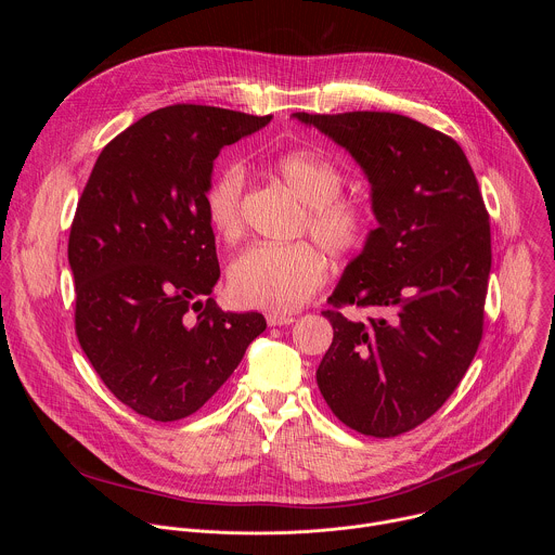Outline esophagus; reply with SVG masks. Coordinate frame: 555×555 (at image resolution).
<instances>
[{"mask_svg":"<svg viewBox=\"0 0 555 555\" xmlns=\"http://www.w3.org/2000/svg\"><path fill=\"white\" fill-rule=\"evenodd\" d=\"M266 321L270 327H283V325H292L296 319L289 313H281V311H270L266 313Z\"/></svg>","mask_w":555,"mask_h":555,"instance_id":"34e87169","label":"esophagus"}]
</instances>
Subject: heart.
<instances>
[{"mask_svg": "<svg viewBox=\"0 0 555 555\" xmlns=\"http://www.w3.org/2000/svg\"><path fill=\"white\" fill-rule=\"evenodd\" d=\"M272 171L307 206L302 228L315 244L334 257H349L364 246L369 215L360 204L340 197L345 176L330 157L294 149L276 157ZM244 169L230 165L219 171L206 191L208 225L225 244L244 234ZM325 281L327 261L323 253L305 242L253 246L236 257L228 270V287L236 302L270 311L302 307Z\"/></svg>", "mask_w": 555, "mask_h": 555, "instance_id": "b5f03b06", "label": "heart"}]
</instances>
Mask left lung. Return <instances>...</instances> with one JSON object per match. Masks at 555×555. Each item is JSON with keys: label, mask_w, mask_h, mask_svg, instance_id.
Listing matches in <instances>:
<instances>
[{"label": "left lung", "mask_w": 555, "mask_h": 555, "mask_svg": "<svg viewBox=\"0 0 555 555\" xmlns=\"http://www.w3.org/2000/svg\"><path fill=\"white\" fill-rule=\"evenodd\" d=\"M294 118L345 146L371 184L377 228L330 300L386 311L366 323L323 311L334 343L315 382L345 426L398 437L443 406L479 349L490 215L463 149L437 129L390 112Z\"/></svg>", "instance_id": "obj_1"}]
</instances>
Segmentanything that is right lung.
<instances>
[{
    "label": "right lung",
    "mask_w": 555,
    "mask_h": 555,
    "mask_svg": "<svg viewBox=\"0 0 555 555\" xmlns=\"http://www.w3.org/2000/svg\"><path fill=\"white\" fill-rule=\"evenodd\" d=\"M208 105L157 109L99 155L78 199L67 261L74 327L114 398L153 422L199 411L266 332L257 311H221L204 197L225 144L270 122Z\"/></svg>",
    "instance_id": "right-lung-1"
}]
</instances>
